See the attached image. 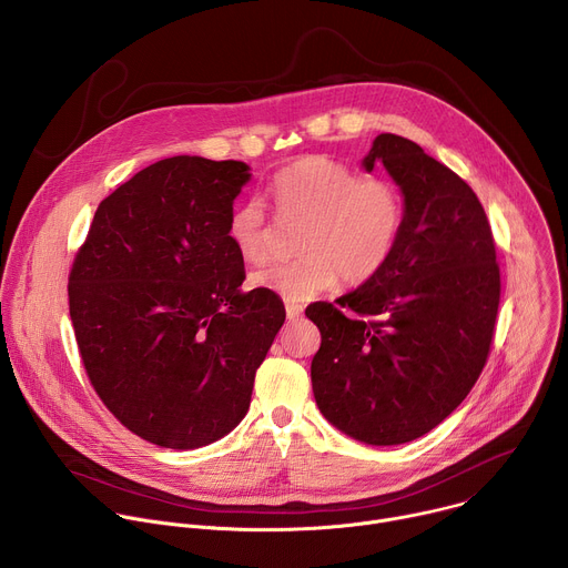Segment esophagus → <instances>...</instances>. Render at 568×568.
I'll return each mask as SVG.
<instances>
[{"mask_svg":"<svg viewBox=\"0 0 568 568\" xmlns=\"http://www.w3.org/2000/svg\"><path fill=\"white\" fill-rule=\"evenodd\" d=\"M285 312H287V318L294 321V318H298L303 314V305L296 303V301H285Z\"/></svg>","mask_w":568,"mask_h":568,"instance_id":"34e87169","label":"esophagus"}]
</instances>
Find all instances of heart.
Masks as SVG:
<instances>
[{
    "label": "heart",
    "mask_w": 568,
    "mask_h": 568,
    "mask_svg": "<svg viewBox=\"0 0 568 568\" xmlns=\"http://www.w3.org/2000/svg\"><path fill=\"white\" fill-rule=\"evenodd\" d=\"M274 213L283 224H301L290 263L256 270L254 287L287 301H310L342 283L364 285L393 261L407 224V200L384 175H359L328 154H312L276 173L270 186ZM226 237L237 256L263 263L270 256L272 226L258 200L229 213Z\"/></svg>",
    "instance_id": "obj_1"
}]
</instances>
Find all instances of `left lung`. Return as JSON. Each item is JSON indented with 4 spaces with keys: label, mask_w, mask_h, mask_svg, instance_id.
<instances>
[{
    "label": "left lung",
    "mask_w": 568,
    "mask_h": 568,
    "mask_svg": "<svg viewBox=\"0 0 568 568\" xmlns=\"http://www.w3.org/2000/svg\"><path fill=\"white\" fill-rule=\"evenodd\" d=\"M377 161L407 200V224L384 272L337 307L305 310L321 333L310 373L337 429L399 445L438 427L476 384L495 339L501 274L488 215L454 171L397 134L375 136L366 171Z\"/></svg>",
    "instance_id": "1"
}]
</instances>
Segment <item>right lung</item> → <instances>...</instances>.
<instances>
[{"label":"right lung","instance_id":"right-lung-1","mask_svg":"<svg viewBox=\"0 0 568 568\" xmlns=\"http://www.w3.org/2000/svg\"><path fill=\"white\" fill-rule=\"evenodd\" d=\"M242 161L169 156L108 195L69 272L85 373L139 438L197 449L245 418L258 366L285 321L278 294L240 292L226 237Z\"/></svg>","mask_w":568,"mask_h":568}]
</instances>
